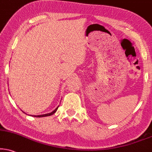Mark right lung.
I'll list each match as a JSON object with an SVG mask.
<instances>
[{
	"instance_id": "right-lung-1",
	"label": "right lung",
	"mask_w": 152,
	"mask_h": 152,
	"mask_svg": "<svg viewBox=\"0 0 152 152\" xmlns=\"http://www.w3.org/2000/svg\"><path fill=\"white\" fill-rule=\"evenodd\" d=\"M58 107H57V108L55 109V110H54L53 111H52V112H51V113H50V114H43V115H38V116H36V117H45V116H51V115L54 114H55V112H56V111L57 110V109H58Z\"/></svg>"
}]
</instances>
